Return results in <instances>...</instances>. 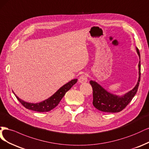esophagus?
Masks as SVG:
<instances>
[{"instance_id":"obj_1","label":"esophagus","mask_w":149,"mask_h":149,"mask_svg":"<svg viewBox=\"0 0 149 149\" xmlns=\"http://www.w3.org/2000/svg\"><path fill=\"white\" fill-rule=\"evenodd\" d=\"M88 81V79H87V75L86 74H82L80 76V77L79 78V81L80 83L82 84V83H85L87 82Z\"/></svg>"}]
</instances>
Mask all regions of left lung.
Returning a JSON list of instances; mask_svg holds the SVG:
<instances>
[{
  "instance_id": "obj_1",
  "label": "left lung",
  "mask_w": 149,
  "mask_h": 149,
  "mask_svg": "<svg viewBox=\"0 0 149 149\" xmlns=\"http://www.w3.org/2000/svg\"><path fill=\"white\" fill-rule=\"evenodd\" d=\"M136 51L141 60L140 52L137 47ZM139 78L135 87L127 93L119 96L110 93L102 87L97 81L90 80V84L93 88V104L97 109L106 113H118L126 107L137 93L141 80V61L139 62Z\"/></svg>"
}]
</instances>
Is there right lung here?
I'll use <instances>...</instances> for the list:
<instances>
[{
	"mask_svg": "<svg viewBox=\"0 0 149 149\" xmlns=\"http://www.w3.org/2000/svg\"><path fill=\"white\" fill-rule=\"evenodd\" d=\"M77 79H73L70 80L68 83L65 84L62 87H61L51 97L40 103H32L25 102V101L19 98L15 93L14 94L15 95L16 97L19 102L26 109H31L32 111H35L38 112H47L51 111V109L57 106V104L59 103L60 101L63 98L65 93L68 90H69L74 84L77 83Z\"/></svg>",
	"mask_w": 149,
	"mask_h": 149,
	"instance_id": "add662e5",
	"label": "right lung"
}]
</instances>
